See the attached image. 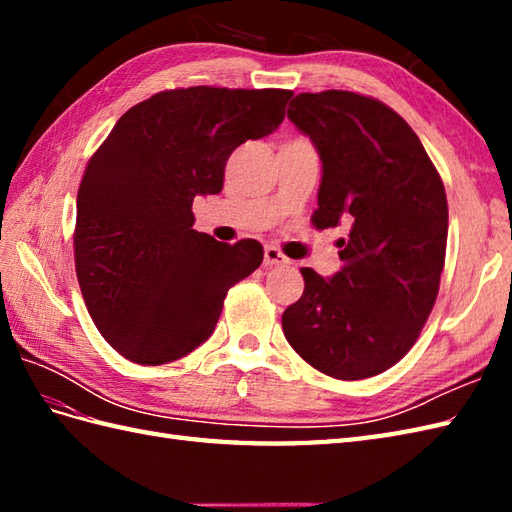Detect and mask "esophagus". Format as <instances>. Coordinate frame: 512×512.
Segmentation results:
<instances>
[{"instance_id": "34e87169", "label": "esophagus", "mask_w": 512, "mask_h": 512, "mask_svg": "<svg viewBox=\"0 0 512 512\" xmlns=\"http://www.w3.org/2000/svg\"><path fill=\"white\" fill-rule=\"evenodd\" d=\"M264 264L266 266H284V264H290V259L281 253L277 246H266L264 248Z\"/></svg>"}]
</instances>
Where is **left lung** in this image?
Returning <instances> with one entry per match:
<instances>
[{
    "label": "left lung",
    "mask_w": 512,
    "mask_h": 512,
    "mask_svg": "<svg viewBox=\"0 0 512 512\" xmlns=\"http://www.w3.org/2000/svg\"><path fill=\"white\" fill-rule=\"evenodd\" d=\"M288 118L319 149L317 228L350 226L343 268H301L303 295L286 308L288 343L341 380L385 372L418 341L440 290L449 206L416 132L372 96L325 90L292 99Z\"/></svg>",
    "instance_id": "8db88e82"
}]
</instances>
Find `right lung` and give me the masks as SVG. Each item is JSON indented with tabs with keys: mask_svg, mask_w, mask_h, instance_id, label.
I'll return each instance as SVG.
<instances>
[{
	"mask_svg": "<svg viewBox=\"0 0 512 512\" xmlns=\"http://www.w3.org/2000/svg\"><path fill=\"white\" fill-rule=\"evenodd\" d=\"M290 90L195 85L127 110L76 195L74 266L103 339L127 361H178L213 334L224 297L259 268L255 239L193 228L195 195L224 187L228 156L284 121Z\"/></svg>",
	"mask_w": 512,
	"mask_h": 512,
	"instance_id": "obj_1",
	"label": "right lung"
}]
</instances>
